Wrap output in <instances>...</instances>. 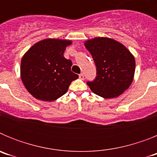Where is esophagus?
Segmentation results:
<instances>
[{
	"label": "esophagus",
	"mask_w": 157,
	"mask_h": 157,
	"mask_svg": "<svg viewBox=\"0 0 157 157\" xmlns=\"http://www.w3.org/2000/svg\"><path fill=\"white\" fill-rule=\"evenodd\" d=\"M79 78H80V79H82V80L84 79V75H83L82 73H81V74L79 75Z\"/></svg>",
	"instance_id": "1"
}]
</instances>
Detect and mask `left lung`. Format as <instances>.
I'll list each match as a JSON object with an SVG mask.
<instances>
[{
	"instance_id": "8db88e82",
	"label": "left lung",
	"mask_w": 157,
	"mask_h": 157,
	"mask_svg": "<svg viewBox=\"0 0 157 157\" xmlns=\"http://www.w3.org/2000/svg\"><path fill=\"white\" fill-rule=\"evenodd\" d=\"M97 67V77L87 85L104 98H117L129 88L135 71V59L123 44L109 37H95L85 42Z\"/></svg>"
}]
</instances>
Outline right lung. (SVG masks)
I'll use <instances>...</instances> for the list:
<instances>
[{
	"label": "right lung",
	"mask_w": 157,
	"mask_h": 157,
	"mask_svg": "<svg viewBox=\"0 0 157 157\" xmlns=\"http://www.w3.org/2000/svg\"><path fill=\"white\" fill-rule=\"evenodd\" d=\"M70 40L47 38L29 48L21 60L23 85L36 99L52 101L65 94L78 75L71 71L72 62L63 56Z\"/></svg>",
	"instance_id": "obj_1"
}]
</instances>
